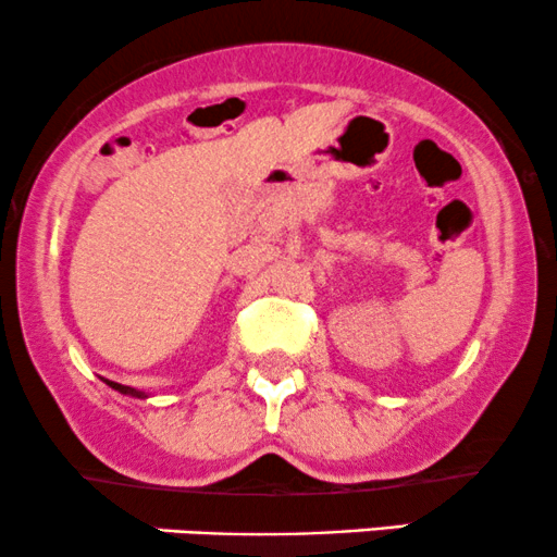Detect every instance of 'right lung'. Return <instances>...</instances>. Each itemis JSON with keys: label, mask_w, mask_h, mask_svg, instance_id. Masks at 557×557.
Masks as SVG:
<instances>
[{"label": "right lung", "mask_w": 557, "mask_h": 557, "mask_svg": "<svg viewBox=\"0 0 557 557\" xmlns=\"http://www.w3.org/2000/svg\"><path fill=\"white\" fill-rule=\"evenodd\" d=\"M107 385H110L112 389H117V393H123V395H131V398H149V395L146 393H140V389H136V387H127V385H117V382H110V380H104Z\"/></svg>", "instance_id": "add662e5"}]
</instances>
